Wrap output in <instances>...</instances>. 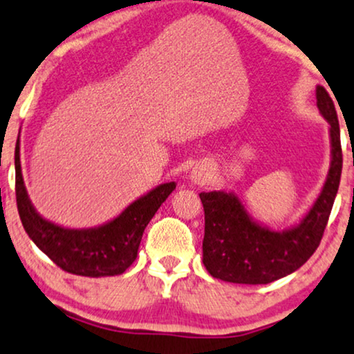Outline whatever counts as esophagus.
I'll list each match as a JSON object with an SVG mask.
<instances>
[{"instance_id": "1", "label": "esophagus", "mask_w": 354, "mask_h": 354, "mask_svg": "<svg viewBox=\"0 0 354 354\" xmlns=\"http://www.w3.org/2000/svg\"><path fill=\"white\" fill-rule=\"evenodd\" d=\"M210 176H212V169L207 167V165H196L189 174L191 181L194 183V185H204V183L210 180Z\"/></svg>"}]
</instances>
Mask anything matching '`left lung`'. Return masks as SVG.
<instances>
[{"mask_svg":"<svg viewBox=\"0 0 354 354\" xmlns=\"http://www.w3.org/2000/svg\"><path fill=\"white\" fill-rule=\"evenodd\" d=\"M317 108L328 122L330 168L322 191L299 223L273 232L249 215L234 192H201L205 233L202 262L214 279L243 285H267L298 270L319 248L342 176L340 126L335 105L322 86L315 87Z\"/></svg>","mask_w":354,"mask_h":354,"instance_id":"8db88e82","label":"left lung"}]
</instances>
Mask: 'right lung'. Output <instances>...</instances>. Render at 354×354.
<instances>
[{"mask_svg": "<svg viewBox=\"0 0 354 354\" xmlns=\"http://www.w3.org/2000/svg\"><path fill=\"white\" fill-rule=\"evenodd\" d=\"M21 142H16V201L22 226L35 246L45 252L64 272L82 277L121 275L138 257V249L145 226L155 212L176 189V183H163L120 215L93 228H64L45 220L27 194L21 169Z\"/></svg>", "mask_w": 354, "mask_h": 354, "instance_id": "obj_1", "label": "right lung"}]
</instances>
